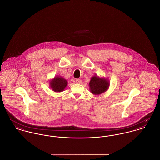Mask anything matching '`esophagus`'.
Listing matches in <instances>:
<instances>
[{"mask_svg":"<svg viewBox=\"0 0 160 160\" xmlns=\"http://www.w3.org/2000/svg\"><path fill=\"white\" fill-rule=\"evenodd\" d=\"M75 82H76V84H80L82 83V81H81V79H77Z\"/></svg>","mask_w":160,"mask_h":160,"instance_id":"esophagus-1","label":"esophagus"}]
</instances>
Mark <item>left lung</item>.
Returning a JSON list of instances; mask_svg holds the SVG:
<instances>
[{
	"instance_id": "obj_1",
	"label": "left lung",
	"mask_w": 160,
	"mask_h": 160,
	"mask_svg": "<svg viewBox=\"0 0 160 160\" xmlns=\"http://www.w3.org/2000/svg\"><path fill=\"white\" fill-rule=\"evenodd\" d=\"M109 86V82L105 78H101L98 76L91 78L89 87L91 93L94 95H100L106 92Z\"/></svg>"
}]
</instances>
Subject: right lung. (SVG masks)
I'll use <instances>...</instances> for the list:
<instances>
[{
  "instance_id": "add662e5",
  "label": "right lung",
  "mask_w": 160,
  "mask_h": 160,
  "mask_svg": "<svg viewBox=\"0 0 160 160\" xmlns=\"http://www.w3.org/2000/svg\"><path fill=\"white\" fill-rule=\"evenodd\" d=\"M50 87L52 90L56 92H62L68 84V82L62 77L56 76L50 82Z\"/></svg>"
}]
</instances>
